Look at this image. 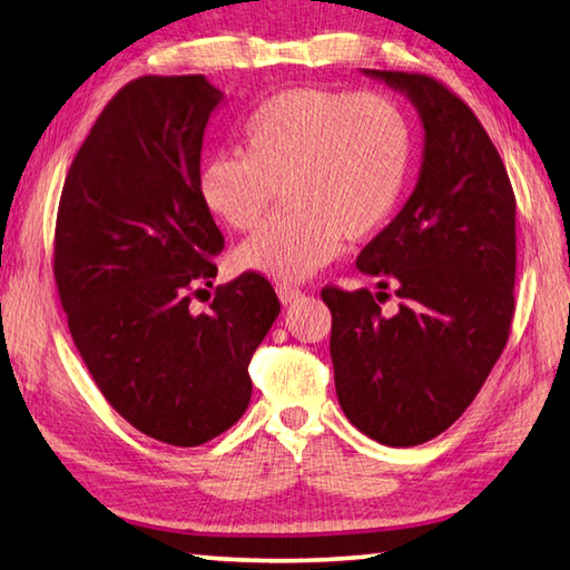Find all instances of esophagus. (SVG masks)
<instances>
[{
	"label": "esophagus",
	"mask_w": 570,
	"mask_h": 570,
	"mask_svg": "<svg viewBox=\"0 0 570 570\" xmlns=\"http://www.w3.org/2000/svg\"><path fill=\"white\" fill-rule=\"evenodd\" d=\"M276 294H278V302H282L284 306L294 304V302H298V298L304 296V294H302V288L288 286V284H282V286H278V288H276Z\"/></svg>",
	"instance_id": "34e87169"
}]
</instances>
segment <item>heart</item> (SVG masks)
Instances as JSON below:
<instances>
[{
	"mask_svg": "<svg viewBox=\"0 0 570 570\" xmlns=\"http://www.w3.org/2000/svg\"><path fill=\"white\" fill-rule=\"evenodd\" d=\"M242 151L199 169L206 209L249 232L284 184L286 214L236 249V264L276 282H304L344 244L376 234L401 199L411 131L396 101L374 91L294 87L268 97L242 127Z\"/></svg>",
	"mask_w": 570,
	"mask_h": 570,
	"instance_id": "1",
	"label": "heart"
}]
</instances>
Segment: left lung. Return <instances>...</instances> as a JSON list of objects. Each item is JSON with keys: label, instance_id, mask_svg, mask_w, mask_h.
<instances>
[{"label": "left lung", "instance_id": "8db88e82", "mask_svg": "<svg viewBox=\"0 0 570 570\" xmlns=\"http://www.w3.org/2000/svg\"><path fill=\"white\" fill-rule=\"evenodd\" d=\"M419 111L416 186L358 254L368 288L321 292L346 419L384 446H419L446 431L481 391L509 341L515 284V199L475 114L426 75L364 69ZM393 285L400 312L377 302Z\"/></svg>", "mask_w": 570, "mask_h": 570}]
</instances>
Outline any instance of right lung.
<instances>
[{"mask_svg": "<svg viewBox=\"0 0 570 570\" xmlns=\"http://www.w3.org/2000/svg\"><path fill=\"white\" fill-rule=\"evenodd\" d=\"M224 91L202 75L117 91L61 189L55 278L71 338L119 416L171 446L232 429L252 399L249 361L282 304L254 272L216 286L224 236L199 186L202 144Z\"/></svg>", "mask_w": 570, "mask_h": 570, "instance_id": "right-lung-1", "label": "right lung"}]
</instances>
